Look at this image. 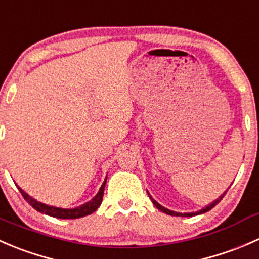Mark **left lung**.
<instances>
[{
	"mask_svg": "<svg viewBox=\"0 0 259 259\" xmlns=\"http://www.w3.org/2000/svg\"><path fill=\"white\" fill-rule=\"evenodd\" d=\"M224 195H226V193H224L223 195H222L221 198H219V199H217L215 202H213L211 203V204H209L208 205V207H205L204 209H200V210H198V211H195V213H177V211H173V210H169V209H166V208H164V207H161L160 204H159L158 202H155V200L153 199V198L150 197V195H149V197H150V199H151V202L154 203V205H155L156 208H158L159 210H161V211H164V213H166V214H169V215H177V217H193V215H198V214H202V213H205V211H208V210H210L211 208H214L215 207L217 204H218L219 202H221L222 200V198L224 197Z\"/></svg>",
	"mask_w": 259,
	"mask_h": 259,
	"instance_id": "left-lung-1",
	"label": "left lung"
}]
</instances>
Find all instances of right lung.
<instances>
[{"label":"right lung","mask_w":259,"mask_h":259,"mask_svg":"<svg viewBox=\"0 0 259 259\" xmlns=\"http://www.w3.org/2000/svg\"><path fill=\"white\" fill-rule=\"evenodd\" d=\"M105 183L106 180L103 183L100 190H99V193L96 194V197L94 198L93 200H90V202L86 203V204L81 205V207L74 208V209H62V208L50 207V205L44 204V203H40L37 202V200L33 199V198H31L30 195L26 194L21 188H18V190H20V193L22 194V197L25 198L26 202H27L33 209L40 211V213L48 214V215L55 217V218H60V219H76V218H81V217H85V215H89V214L94 213V211L100 207L101 202H103Z\"/></svg>","instance_id":"add662e5"}]
</instances>
